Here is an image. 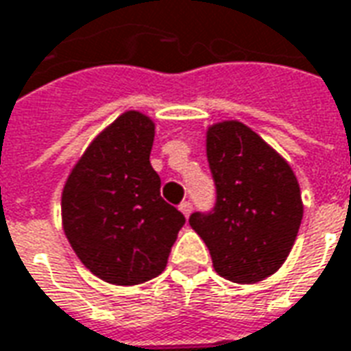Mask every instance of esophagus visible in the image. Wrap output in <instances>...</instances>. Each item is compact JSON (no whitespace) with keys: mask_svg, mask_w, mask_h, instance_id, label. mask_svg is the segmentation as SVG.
<instances>
[{"mask_svg":"<svg viewBox=\"0 0 351 351\" xmlns=\"http://www.w3.org/2000/svg\"><path fill=\"white\" fill-rule=\"evenodd\" d=\"M180 210L183 212V216H189L191 212H193V204H191L189 200H183L180 204Z\"/></svg>","mask_w":351,"mask_h":351,"instance_id":"esophagus-1","label":"esophagus"}]
</instances>
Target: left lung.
<instances>
[{
    "instance_id": "8db88e82",
    "label": "left lung",
    "mask_w": 351,
    "mask_h": 351,
    "mask_svg": "<svg viewBox=\"0 0 351 351\" xmlns=\"http://www.w3.org/2000/svg\"><path fill=\"white\" fill-rule=\"evenodd\" d=\"M206 154L216 185L208 212H193L191 227L206 243L214 269L233 282H256L282 265L302 223L294 171L241 122L208 130Z\"/></svg>"
}]
</instances>
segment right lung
<instances>
[{
	"instance_id": "right-lung-1",
	"label": "right lung",
	"mask_w": 351,
	"mask_h": 351,
	"mask_svg": "<svg viewBox=\"0 0 351 351\" xmlns=\"http://www.w3.org/2000/svg\"><path fill=\"white\" fill-rule=\"evenodd\" d=\"M154 124L116 118L74 166L62 191V226L82 263L103 281L139 285L160 275L185 216L160 197L152 170Z\"/></svg>"
}]
</instances>
